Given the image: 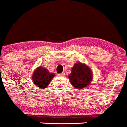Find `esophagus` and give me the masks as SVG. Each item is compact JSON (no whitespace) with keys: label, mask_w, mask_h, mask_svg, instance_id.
<instances>
[{"label":"esophagus","mask_w":127,"mask_h":127,"mask_svg":"<svg viewBox=\"0 0 127 127\" xmlns=\"http://www.w3.org/2000/svg\"><path fill=\"white\" fill-rule=\"evenodd\" d=\"M65 73H60V74H59V76H61V77H64V76H65Z\"/></svg>","instance_id":"esophagus-1"}]
</instances>
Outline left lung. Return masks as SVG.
Instances as JSON below:
<instances>
[{
	"label": "left lung",
	"mask_w": 127,
	"mask_h": 127,
	"mask_svg": "<svg viewBox=\"0 0 127 127\" xmlns=\"http://www.w3.org/2000/svg\"><path fill=\"white\" fill-rule=\"evenodd\" d=\"M68 78L73 86L76 90L88 87L93 80V73L86 64L77 62L71 68Z\"/></svg>",
	"instance_id": "obj_1"
}]
</instances>
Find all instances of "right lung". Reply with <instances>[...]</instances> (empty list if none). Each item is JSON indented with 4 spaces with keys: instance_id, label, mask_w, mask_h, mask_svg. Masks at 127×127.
Returning <instances> with one entry per match:
<instances>
[{
    "instance_id": "add662e5",
    "label": "right lung",
    "mask_w": 127,
    "mask_h": 127,
    "mask_svg": "<svg viewBox=\"0 0 127 127\" xmlns=\"http://www.w3.org/2000/svg\"><path fill=\"white\" fill-rule=\"evenodd\" d=\"M54 76V73H50L47 69L40 66L34 71L32 80L34 84L39 87V90H42L47 87Z\"/></svg>"
}]
</instances>
